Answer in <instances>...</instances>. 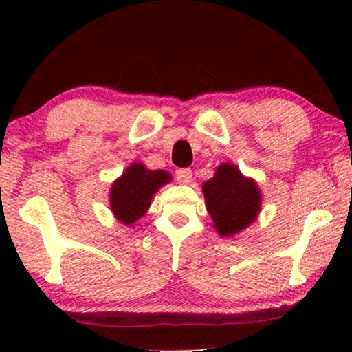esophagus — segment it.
Here are the masks:
<instances>
[{
    "mask_svg": "<svg viewBox=\"0 0 352 352\" xmlns=\"http://www.w3.org/2000/svg\"><path fill=\"white\" fill-rule=\"evenodd\" d=\"M176 179L179 181L181 184H189V182H192L190 168H179V170H176Z\"/></svg>",
    "mask_w": 352,
    "mask_h": 352,
    "instance_id": "obj_1",
    "label": "esophagus"
}]
</instances>
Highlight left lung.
Wrapping results in <instances>:
<instances>
[{
	"label": "left lung",
	"mask_w": 352,
	"mask_h": 352,
	"mask_svg": "<svg viewBox=\"0 0 352 352\" xmlns=\"http://www.w3.org/2000/svg\"><path fill=\"white\" fill-rule=\"evenodd\" d=\"M206 211L221 237H234L253 224L261 211L263 194L253 177L234 163H221L214 176L201 186Z\"/></svg>",
	"instance_id": "1"
}]
</instances>
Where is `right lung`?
Returning <instances> with one entry per match:
<instances>
[{"label": "right lung", "mask_w": 352, "mask_h": 352, "mask_svg": "<svg viewBox=\"0 0 352 352\" xmlns=\"http://www.w3.org/2000/svg\"><path fill=\"white\" fill-rule=\"evenodd\" d=\"M171 181L168 171L148 170L144 163L133 162L110 186L109 205L115 219L131 228L151 208L155 192Z\"/></svg>", "instance_id": "add662e5"}]
</instances>
